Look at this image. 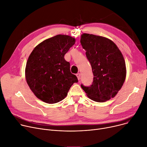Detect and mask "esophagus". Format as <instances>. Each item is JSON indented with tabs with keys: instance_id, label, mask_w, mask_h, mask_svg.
<instances>
[{
	"instance_id": "esophagus-1",
	"label": "esophagus",
	"mask_w": 147,
	"mask_h": 147,
	"mask_svg": "<svg viewBox=\"0 0 147 147\" xmlns=\"http://www.w3.org/2000/svg\"><path fill=\"white\" fill-rule=\"evenodd\" d=\"M76 75V76L78 78V80H80V77H81V74L80 73H78V74H77Z\"/></svg>"
}]
</instances>
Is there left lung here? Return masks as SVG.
<instances>
[{
	"label": "left lung",
	"mask_w": 147,
	"mask_h": 147,
	"mask_svg": "<svg viewBox=\"0 0 147 147\" xmlns=\"http://www.w3.org/2000/svg\"><path fill=\"white\" fill-rule=\"evenodd\" d=\"M81 44L91 65L93 82L82 88L91 100L105 102L113 98L121 89L126 75L124 57L115 43L102 37L84 33Z\"/></svg>",
	"instance_id": "8db88e82"
}]
</instances>
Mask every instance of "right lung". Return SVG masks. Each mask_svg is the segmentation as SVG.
<instances>
[{"mask_svg":"<svg viewBox=\"0 0 147 147\" xmlns=\"http://www.w3.org/2000/svg\"><path fill=\"white\" fill-rule=\"evenodd\" d=\"M75 43L74 37L59 34L40 43L30 54L25 67L26 81L42 101L54 104L62 101L73 84L78 81L64 58Z\"/></svg>","mask_w":147,"mask_h":147,"instance_id":"right-lung-1","label":"right lung"}]
</instances>
